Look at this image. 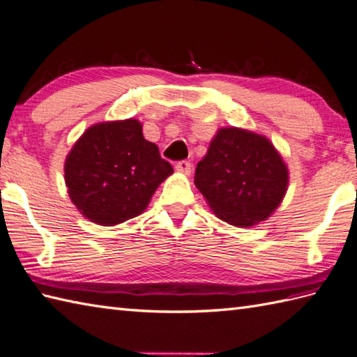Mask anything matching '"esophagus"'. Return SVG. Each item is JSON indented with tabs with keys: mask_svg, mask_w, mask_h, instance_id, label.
I'll list each match as a JSON object with an SVG mask.
<instances>
[{
	"mask_svg": "<svg viewBox=\"0 0 357 357\" xmlns=\"http://www.w3.org/2000/svg\"><path fill=\"white\" fill-rule=\"evenodd\" d=\"M176 169L178 172H183V174H191V169H192V165L189 160H180L177 165H176Z\"/></svg>",
	"mask_w": 357,
	"mask_h": 357,
	"instance_id": "34e87169",
	"label": "esophagus"
}]
</instances>
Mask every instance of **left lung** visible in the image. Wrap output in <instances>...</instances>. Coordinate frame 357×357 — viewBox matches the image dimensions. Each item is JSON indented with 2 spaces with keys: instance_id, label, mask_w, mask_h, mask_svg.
Segmentation results:
<instances>
[{
  "instance_id": "1",
  "label": "left lung",
  "mask_w": 357,
  "mask_h": 357,
  "mask_svg": "<svg viewBox=\"0 0 357 357\" xmlns=\"http://www.w3.org/2000/svg\"><path fill=\"white\" fill-rule=\"evenodd\" d=\"M195 186L217 217L248 227L266 220L287 191L289 172L266 137L223 128L195 168Z\"/></svg>"
}]
</instances>
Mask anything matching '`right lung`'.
I'll list each match as a JSON object with an SVG mask.
<instances>
[{
    "instance_id": "add662e5",
    "label": "right lung",
    "mask_w": 357,
    "mask_h": 357,
    "mask_svg": "<svg viewBox=\"0 0 357 357\" xmlns=\"http://www.w3.org/2000/svg\"><path fill=\"white\" fill-rule=\"evenodd\" d=\"M139 121L98 123L76 142L66 160L71 202L84 215L113 226L145 211L157 186L172 174Z\"/></svg>"
}]
</instances>
